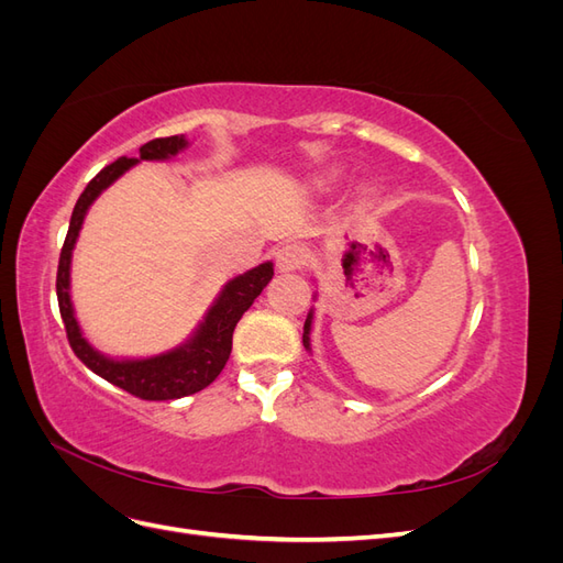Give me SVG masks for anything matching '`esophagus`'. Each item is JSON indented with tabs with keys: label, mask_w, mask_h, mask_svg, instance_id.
<instances>
[{
	"label": "esophagus",
	"mask_w": 563,
	"mask_h": 563,
	"mask_svg": "<svg viewBox=\"0 0 563 563\" xmlns=\"http://www.w3.org/2000/svg\"><path fill=\"white\" fill-rule=\"evenodd\" d=\"M305 263H308V249L300 246V244H284L277 251V267L282 272L300 269Z\"/></svg>",
	"instance_id": "1"
}]
</instances>
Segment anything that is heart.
<instances>
[{"label": "heart", "instance_id": "1", "mask_svg": "<svg viewBox=\"0 0 563 563\" xmlns=\"http://www.w3.org/2000/svg\"><path fill=\"white\" fill-rule=\"evenodd\" d=\"M331 180H333V174H329V176H327V178H321V180H319V183H331Z\"/></svg>", "mask_w": 563, "mask_h": 563}]
</instances>
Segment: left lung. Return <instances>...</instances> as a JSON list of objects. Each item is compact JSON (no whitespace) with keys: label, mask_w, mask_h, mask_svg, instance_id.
Segmentation results:
<instances>
[{"label":"left lung","mask_w":563,"mask_h":563,"mask_svg":"<svg viewBox=\"0 0 563 563\" xmlns=\"http://www.w3.org/2000/svg\"><path fill=\"white\" fill-rule=\"evenodd\" d=\"M310 329H312V312L305 319V327H302V345L305 350H310Z\"/></svg>","instance_id":"obj_1"}]
</instances>
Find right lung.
Here are the masks:
<instances>
[{
	"mask_svg": "<svg viewBox=\"0 0 563 563\" xmlns=\"http://www.w3.org/2000/svg\"><path fill=\"white\" fill-rule=\"evenodd\" d=\"M183 147H187L185 135H168V139H155L145 143L141 147V157H119L117 162L106 166L103 172L87 185V190L79 195L58 261V308L73 352L96 373V376L106 378L108 383L129 391V395L147 401L180 399L211 385L230 360L232 333L236 321L242 319V314L251 308L253 300L261 296L272 275H275L272 263H263L244 272V275L230 279L187 343L162 352L157 356H147V360H110V356L93 350L89 345V340L81 335L70 300V261L84 216H87L98 195L103 192L106 187H110L119 176L126 174L133 164H139L143 159H172Z\"/></svg>",
	"mask_w": 563,
	"mask_h": 563,
	"instance_id": "right-lung-1",
	"label": "right lung"
}]
</instances>
